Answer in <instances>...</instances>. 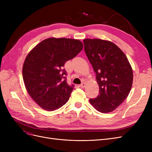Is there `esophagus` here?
Instances as JSON below:
<instances>
[{"instance_id": "obj_1", "label": "esophagus", "mask_w": 152, "mask_h": 152, "mask_svg": "<svg viewBox=\"0 0 152 152\" xmlns=\"http://www.w3.org/2000/svg\"><path fill=\"white\" fill-rule=\"evenodd\" d=\"M86 86V84L85 83V82H82V83L80 84V87H82V88H84Z\"/></svg>"}]
</instances>
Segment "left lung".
Returning <instances> with one entry per match:
<instances>
[{"instance_id": "1", "label": "left lung", "mask_w": 152, "mask_h": 152, "mask_svg": "<svg viewBox=\"0 0 152 152\" xmlns=\"http://www.w3.org/2000/svg\"><path fill=\"white\" fill-rule=\"evenodd\" d=\"M83 42L99 88V94L89 102L100 112H111L130 93L133 80L131 66L125 54L113 42L98 39H86Z\"/></svg>"}]
</instances>
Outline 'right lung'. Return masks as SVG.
I'll use <instances>...</instances> for the list:
<instances>
[{
  "instance_id": "right-lung-1",
  "label": "right lung",
  "mask_w": 152,
  "mask_h": 152,
  "mask_svg": "<svg viewBox=\"0 0 152 152\" xmlns=\"http://www.w3.org/2000/svg\"><path fill=\"white\" fill-rule=\"evenodd\" d=\"M82 49L83 44L79 40L49 38L27 55L23 78L28 94L39 107L54 111L68 102L74 85L67 84L63 67Z\"/></svg>"
}]
</instances>
